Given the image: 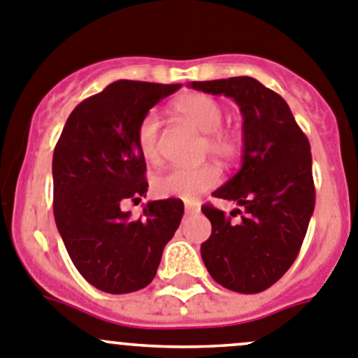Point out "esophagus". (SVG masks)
I'll use <instances>...</instances> for the list:
<instances>
[{
    "label": "esophagus",
    "mask_w": 358,
    "mask_h": 358,
    "mask_svg": "<svg viewBox=\"0 0 358 358\" xmlns=\"http://www.w3.org/2000/svg\"><path fill=\"white\" fill-rule=\"evenodd\" d=\"M199 213V204L196 202H185V215L187 216H192Z\"/></svg>",
    "instance_id": "esophagus-1"
}]
</instances>
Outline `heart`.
<instances>
[{
	"label": "heart",
	"mask_w": 358,
	"mask_h": 358,
	"mask_svg": "<svg viewBox=\"0 0 358 358\" xmlns=\"http://www.w3.org/2000/svg\"><path fill=\"white\" fill-rule=\"evenodd\" d=\"M175 110L183 121L189 122L202 136V154L216 157L222 162H230L241 150V138L236 131L222 128V103L204 93H189L175 102ZM159 129L161 121L156 112H147L136 128V147L147 161H156L159 156ZM220 182V171L213 164H201L197 168H175L157 173L152 176L150 189L154 196L180 197L185 201H196L206 190L213 189Z\"/></svg>",
	"instance_id": "b5f03b06"
}]
</instances>
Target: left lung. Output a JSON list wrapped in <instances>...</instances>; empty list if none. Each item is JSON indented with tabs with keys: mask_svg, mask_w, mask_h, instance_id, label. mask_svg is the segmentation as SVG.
Returning <instances> with one entry per match:
<instances>
[{
	"mask_svg": "<svg viewBox=\"0 0 358 358\" xmlns=\"http://www.w3.org/2000/svg\"><path fill=\"white\" fill-rule=\"evenodd\" d=\"M189 86L230 96L243 112V166L213 192L243 208L236 209L241 222L234 223L215 206H202L211 236L201 244V256L220 286L256 294L289 270L305 239L315 208L310 142L286 100L255 78L192 81Z\"/></svg>",
	"mask_w": 358,
	"mask_h": 358,
	"instance_id": "obj_1",
	"label": "left lung"
}]
</instances>
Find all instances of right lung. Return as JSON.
Masks as SVG:
<instances>
[{"label":"right lung","instance_id":"1","mask_svg":"<svg viewBox=\"0 0 358 358\" xmlns=\"http://www.w3.org/2000/svg\"><path fill=\"white\" fill-rule=\"evenodd\" d=\"M182 85L121 79L83 100L53 150V216L78 272L110 294L143 289L183 216L180 199L150 201L133 220L149 183L136 128L159 100Z\"/></svg>","mask_w":358,"mask_h":358}]
</instances>
